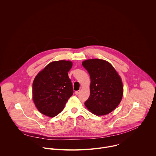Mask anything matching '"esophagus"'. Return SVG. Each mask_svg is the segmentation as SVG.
Masks as SVG:
<instances>
[{"mask_svg":"<svg viewBox=\"0 0 156 156\" xmlns=\"http://www.w3.org/2000/svg\"><path fill=\"white\" fill-rule=\"evenodd\" d=\"M80 90L76 91H75V94H76V95H78V94H80Z\"/></svg>","mask_w":156,"mask_h":156,"instance_id":"1","label":"esophagus"}]
</instances>
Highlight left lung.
<instances>
[{
    "label": "left lung",
    "mask_w": 156,
    "mask_h": 156,
    "mask_svg": "<svg viewBox=\"0 0 156 156\" xmlns=\"http://www.w3.org/2000/svg\"><path fill=\"white\" fill-rule=\"evenodd\" d=\"M91 78L90 96L84 102L93 114L107 115L119 105L123 94L122 79L113 66L102 59H88L82 62Z\"/></svg>",
    "instance_id": "8db88e82"
}]
</instances>
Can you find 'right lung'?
I'll return each mask as SVG.
<instances>
[{
	"mask_svg": "<svg viewBox=\"0 0 156 156\" xmlns=\"http://www.w3.org/2000/svg\"><path fill=\"white\" fill-rule=\"evenodd\" d=\"M72 67L69 60L49 63L35 77L33 83V99L39 112L54 117L63 110L73 90L68 72Z\"/></svg>",
	"mask_w": 156,
	"mask_h": 156,
	"instance_id": "add662e5",
	"label": "right lung"
}]
</instances>
